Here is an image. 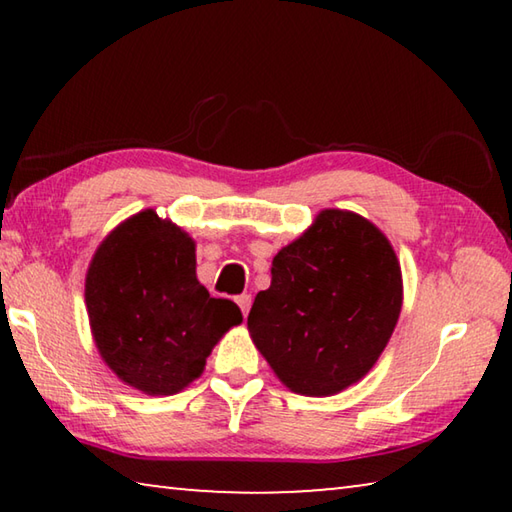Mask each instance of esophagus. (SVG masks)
<instances>
[{
	"instance_id": "esophagus-1",
	"label": "esophagus",
	"mask_w": 512,
	"mask_h": 512,
	"mask_svg": "<svg viewBox=\"0 0 512 512\" xmlns=\"http://www.w3.org/2000/svg\"><path fill=\"white\" fill-rule=\"evenodd\" d=\"M237 305H239V309H241V314L248 316V311H250V305H253V300H250L248 293H244V296L237 298Z\"/></svg>"
}]
</instances>
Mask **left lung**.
I'll return each mask as SVG.
<instances>
[{
    "label": "left lung",
    "instance_id": "8db88e82",
    "mask_svg": "<svg viewBox=\"0 0 512 512\" xmlns=\"http://www.w3.org/2000/svg\"><path fill=\"white\" fill-rule=\"evenodd\" d=\"M402 311V271L377 225L323 210L273 257L271 287L248 314L250 339L293 393L327 397L375 366Z\"/></svg>",
    "mask_w": 512,
    "mask_h": 512
}]
</instances>
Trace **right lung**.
I'll return each instance as SVG.
<instances>
[{
  "instance_id": "right-lung-1",
  "label": "right lung",
  "mask_w": 512,
  "mask_h": 512,
  "mask_svg": "<svg viewBox=\"0 0 512 512\" xmlns=\"http://www.w3.org/2000/svg\"><path fill=\"white\" fill-rule=\"evenodd\" d=\"M85 305L101 359L146 395H173L201 377L221 336L239 325L232 300L196 277V244L153 210L101 241L85 275Z\"/></svg>"
}]
</instances>
